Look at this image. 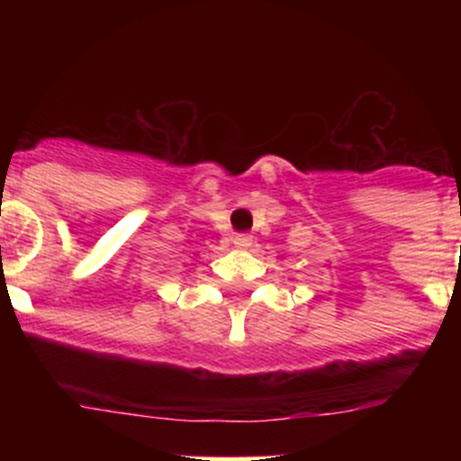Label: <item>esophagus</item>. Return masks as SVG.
Returning a JSON list of instances; mask_svg holds the SVG:
<instances>
[{
    "label": "esophagus",
    "instance_id": "34e87169",
    "mask_svg": "<svg viewBox=\"0 0 461 461\" xmlns=\"http://www.w3.org/2000/svg\"><path fill=\"white\" fill-rule=\"evenodd\" d=\"M231 243H234V248H239V249H248L249 245H252V236L236 234L234 239H231Z\"/></svg>",
    "mask_w": 461,
    "mask_h": 461
}]
</instances>
